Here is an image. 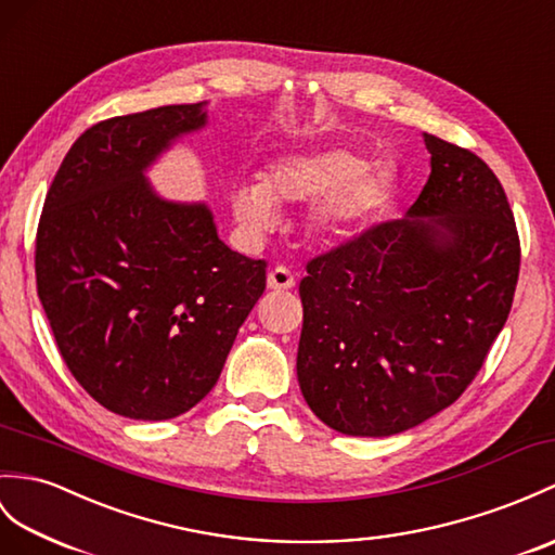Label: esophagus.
Returning <instances> with one entry per match:
<instances>
[{"label":"esophagus","mask_w":555,"mask_h":555,"mask_svg":"<svg viewBox=\"0 0 555 555\" xmlns=\"http://www.w3.org/2000/svg\"><path fill=\"white\" fill-rule=\"evenodd\" d=\"M295 286V276L288 272L286 267H274L272 272L267 274V288L281 293V291H291Z\"/></svg>","instance_id":"obj_1"}]
</instances>
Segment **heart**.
<instances>
[{"label": "heart", "instance_id": "obj_1", "mask_svg": "<svg viewBox=\"0 0 555 555\" xmlns=\"http://www.w3.org/2000/svg\"><path fill=\"white\" fill-rule=\"evenodd\" d=\"M392 186L395 175L388 165H369L362 153L331 146L272 160L262 172V184H234L229 203L238 227L253 238L274 227L281 205L317 203L309 231L331 241L376 212L390 198Z\"/></svg>", "mask_w": 555, "mask_h": 555}]
</instances>
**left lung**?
I'll return each mask as SVG.
<instances>
[{
	"label": "left lung",
	"instance_id": "left-lung-1",
	"mask_svg": "<svg viewBox=\"0 0 555 555\" xmlns=\"http://www.w3.org/2000/svg\"><path fill=\"white\" fill-rule=\"evenodd\" d=\"M423 141L430 177L406 215L319 255L300 281L298 383L343 435L390 437L454 404L513 305L520 241L496 175Z\"/></svg>",
	"mask_w": 555,
	"mask_h": 555
}]
</instances>
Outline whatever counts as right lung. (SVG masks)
Here are the masks:
<instances>
[{
  "label": "right lung",
  "mask_w": 555,
  "mask_h": 555,
  "mask_svg": "<svg viewBox=\"0 0 555 555\" xmlns=\"http://www.w3.org/2000/svg\"><path fill=\"white\" fill-rule=\"evenodd\" d=\"M208 125V101L103 120L75 141L37 227V295L101 406L167 421L208 395L264 293V262L217 236L208 203L163 198L149 167Z\"/></svg>",
  "instance_id": "1"
}]
</instances>
